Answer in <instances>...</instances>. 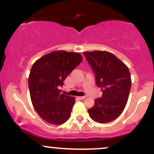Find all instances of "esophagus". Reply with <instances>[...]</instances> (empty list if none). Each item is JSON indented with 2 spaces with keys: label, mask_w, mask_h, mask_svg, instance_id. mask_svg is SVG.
<instances>
[{
  "label": "esophagus",
  "mask_w": 154,
  "mask_h": 154,
  "mask_svg": "<svg viewBox=\"0 0 154 154\" xmlns=\"http://www.w3.org/2000/svg\"><path fill=\"white\" fill-rule=\"evenodd\" d=\"M85 98H86L85 96H79V97H78L79 99H80V100H83V99H85Z\"/></svg>",
  "instance_id": "esophagus-1"
}]
</instances>
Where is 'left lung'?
<instances>
[{"label":"left lung","instance_id":"8db88e82","mask_svg":"<svg viewBox=\"0 0 154 154\" xmlns=\"http://www.w3.org/2000/svg\"><path fill=\"white\" fill-rule=\"evenodd\" d=\"M95 73V83L103 92L88 113L93 121L105 124L121 115L128 102L132 81L128 67L108 51L83 52Z\"/></svg>","mask_w":154,"mask_h":154}]
</instances>
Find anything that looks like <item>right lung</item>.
<instances>
[{
	"mask_svg": "<svg viewBox=\"0 0 154 154\" xmlns=\"http://www.w3.org/2000/svg\"><path fill=\"white\" fill-rule=\"evenodd\" d=\"M82 61L79 53L55 51L33 63L28 78L32 103L46 122L59 125L69 119L75 98L61 94L59 86Z\"/></svg>",
	"mask_w": 154,
	"mask_h": 154,
	"instance_id": "right-lung-1",
	"label": "right lung"
}]
</instances>
